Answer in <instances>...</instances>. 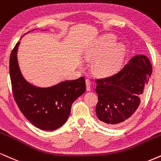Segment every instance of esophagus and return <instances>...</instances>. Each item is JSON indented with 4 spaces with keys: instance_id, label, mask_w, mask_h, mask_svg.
Instances as JSON below:
<instances>
[{
    "instance_id": "obj_1",
    "label": "esophagus",
    "mask_w": 161,
    "mask_h": 161,
    "mask_svg": "<svg viewBox=\"0 0 161 161\" xmlns=\"http://www.w3.org/2000/svg\"><path fill=\"white\" fill-rule=\"evenodd\" d=\"M86 84L87 92H90L91 91V82H90V80H89V79H86Z\"/></svg>"
}]
</instances>
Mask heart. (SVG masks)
I'll use <instances>...</instances> for the list:
<instances>
[{
  "mask_svg": "<svg viewBox=\"0 0 161 161\" xmlns=\"http://www.w3.org/2000/svg\"><path fill=\"white\" fill-rule=\"evenodd\" d=\"M115 42V39L113 36L106 37L95 46L90 58L95 59L99 57L108 51ZM125 54V48L123 45L115 46L95 61L94 64V72L101 75H110L115 73L122 64Z\"/></svg>",
  "mask_w": 161,
  "mask_h": 161,
  "instance_id": "1",
  "label": "heart"
}]
</instances>
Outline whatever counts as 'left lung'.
I'll use <instances>...</instances> for the list:
<instances>
[{
    "label": "left lung",
    "instance_id": "8db88e82",
    "mask_svg": "<svg viewBox=\"0 0 161 161\" xmlns=\"http://www.w3.org/2000/svg\"><path fill=\"white\" fill-rule=\"evenodd\" d=\"M152 73V67L148 58L137 55L119 73L97 79L98 119L109 127L125 122L139 107Z\"/></svg>",
    "mask_w": 161,
    "mask_h": 161
}]
</instances>
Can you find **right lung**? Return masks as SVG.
I'll return each instance as SVG.
<instances>
[{
	"label": "right lung",
	"mask_w": 161,
	"mask_h": 161,
	"mask_svg": "<svg viewBox=\"0 0 161 161\" xmlns=\"http://www.w3.org/2000/svg\"><path fill=\"white\" fill-rule=\"evenodd\" d=\"M20 42H17L9 58L14 99L20 111L33 125L43 130H55L67 121L73 103L86 92L85 79L80 77L62 81L49 87L31 84L25 79L19 67L17 55Z\"/></svg>",
	"instance_id": "right-lung-1"
}]
</instances>
